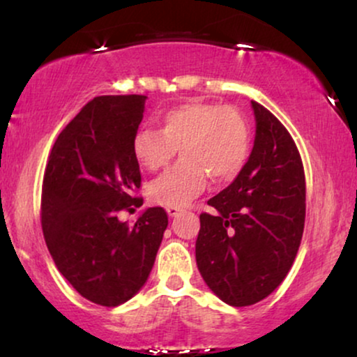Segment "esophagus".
Returning <instances> with one entry per match:
<instances>
[{
  "instance_id": "34e87169",
  "label": "esophagus",
  "mask_w": 357,
  "mask_h": 357,
  "mask_svg": "<svg viewBox=\"0 0 357 357\" xmlns=\"http://www.w3.org/2000/svg\"><path fill=\"white\" fill-rule=\"evenodd\" d=\"M165 211H167V214H169L170 218H175V216H178V214H180V211H182V209H180V208H172V206H170V208L165 209Z\"/></svg>"
}]
</instances>
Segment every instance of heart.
<instances>
[{
  "label": "heart",
  "mask_w": 357,
  "mask_h": 357,
  "mask_svg": "<svg viewBox=\"0 0 357 357\" xmlns=\"http://www.w3.org/2000/svg\"><path fill=\"white\" fill-rule=\"evenodd\" d=\"M159 130L141 126L131 153L146 170L167 165L180 148L182 160L149 185V198L167 208H183L202 193L208 175L218 183L242 172L252 148L245 116L231 105L190 100L158 116Z\"/></svg>",
  "instance_id": "b5f03b06"
}]
</instances>
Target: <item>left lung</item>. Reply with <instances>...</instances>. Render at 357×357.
<instances>
[{"label": "left lung", "mask_w": 357, "mask_h": 357, "mask_svg": "<svg viewBox=\"0 0 357 357\" xmlns=\"http://www.w3.org/2000/svg\"><path fill=\"white\" fill-rule=\"evenodd\" d=\"M255 139L242 172L199 216L195 257L199 275L222 302L252 305L291 270L305 219L299 151L280 120L252 100Z\"/></svg>", "instance_id": "obj_1"}]
</instances>
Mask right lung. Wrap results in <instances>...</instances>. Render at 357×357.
Segmentation results:
<instances>
[{
  "label": "right lung",
  "mask_w": 357,
  "mask_h": 357,
  "mask_svg": "<svg viewBox=\"0 0 357 357\" xmlns=\"http://www.w3.org/2000/svg\"><path fill=\"white\" fill-rule=\"evenodd\" d=\"M146 96H100L58 135L42 190V229L63 276L87 301L115 307L148 281L169 219L146 208L135 224L116 213L141 206L131 139ZM133 209V208H131Z\"/></svg>",
  "instance_id": "right-lung-1"
}]
</instances>
